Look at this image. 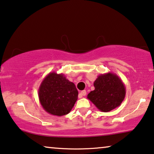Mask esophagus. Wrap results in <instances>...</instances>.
I'll return each mask as SVG.
<instances>
[{
  "label": "esophagus",
  "mask_w": 154,
  "mask_h": 154,
  "mask_svg": "<svg viewBox=\"0 0 154 154\" xmlns=\"http://www.w3.org/2000/svg\"><path fill=\"white\" fill-rule=\"evenodd\" d=\"M86 91H85V90L82 91H81V92L79 93V98H82V97H83V96H86Z\"/></svg>",
  "instance_id": "1"
}]
</instances>
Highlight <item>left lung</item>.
Listing matches in <instances>:
<instances>
[{
  "mask_svg": "<svg viewBox=\"0 0 154 154\" xmlns=\"http://www.w3.org/2000/svg\"><path fill=\"white\" fill-rule=\"evenodd\" d=\"M95 89L87 98L101 112H107L121 105L125 96V88L118 75L112 72L101 74L95 80Z\"/></svg>",
  "mask_w": 154,
  "mask_h": 154,
  "instance_id": "1",
  "label": "left lung"
}]
</instances>
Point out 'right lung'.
I'll return each mask as SVG.
<instances>
[{"label": "right lung", "instance_id": "right-lung-1", "mask_svg": "<svg viewBox=\"0 0 154 154\" xmlns=\"http://www.w3.org/2000/svg\"><path fill=\"white\" fill-rule=\"evenodd\" d=\"M39 100L45 111L54 116L68 114L78 98L75 84L63 74L49 73L42 80L38 90Z\"/></svg>", "mask_w": 154, "mask_h": 154}]
</instances>
